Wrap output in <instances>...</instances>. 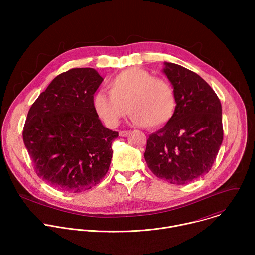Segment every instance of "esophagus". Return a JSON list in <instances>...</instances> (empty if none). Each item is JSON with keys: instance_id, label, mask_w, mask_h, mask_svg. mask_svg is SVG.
Returning a JSON list of instances; mask_svg holds the SVG:
<instances>
[{"instance_id": "obj_1", "label": "esophagus", "mask_w": 255, "mask_h": 255, "mask_svg": "<svg viewBox=\"0 0 255 255\" xmlns=\"http://www.w3.org/2000/svg\"><path fill=\"white\" fill-rule=\"evenodd\" d=\"M130 134V131H126V130H123V131H120L119 132V135L121 136V137H126V136H128Z\"/></svg>"}]
</instances>
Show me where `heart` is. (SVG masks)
Segmentation results:
<instances>
[{"label": "heart", "instance_id": "1", "mask_svg": "<svg viewBox=\"0 0 255 255\" xmlns=\"http://www.w3.org/2000/svg\"><path fill=\"white\" fill-rule=\"evenodd\" d=\"M107 88L109 94H96L94 108L110 128L116 127L128 111L134 124L148 128L163 126L175 112L176 97L171 84L145 69H125L109 81Z\"/></svg>", "mask_w": 255, "mask_h": 255}]
</instances>
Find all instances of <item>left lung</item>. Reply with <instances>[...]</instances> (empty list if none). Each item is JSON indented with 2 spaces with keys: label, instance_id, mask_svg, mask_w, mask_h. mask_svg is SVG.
I'll return each mask as SVG.
<instances>
[{
  "label": "left lung",
  "instance_id": "1",
  "mask_svg": "<svg viewBox=\"0 0 255 255\" xmlns=\"http://www.w3.org/2000/svg\"><path fill=\"white\" fill-rule=\"evenodd\" d=\"M164 64L176 108L165 126L147 139L144 158L157 177L186 185L212 168L223 141L222 106L196 72L175 63Z\"/></svg>",
  "mask_w": 255,
  "mask_h": 255
}]
</instances>
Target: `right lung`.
<instances>
[{
	"mask_svg": "<svg viewBox=\"0 0 255 255\" xmlns=\"http://www.w3.org/2000/svg\"><path fill=\"white\" fill-rule=\"evenodd\" d=\"M103 78L91 67L58 75L28 112L23 141L37 175L67 193L92 189L108 172L118 132L104 127L94 108Z\"/></svg>",
	"mask_w": 255,
	"mask_h": 255,
	"instance_id": "add662e5",
	"label": "right lung"
}]
</instances>
